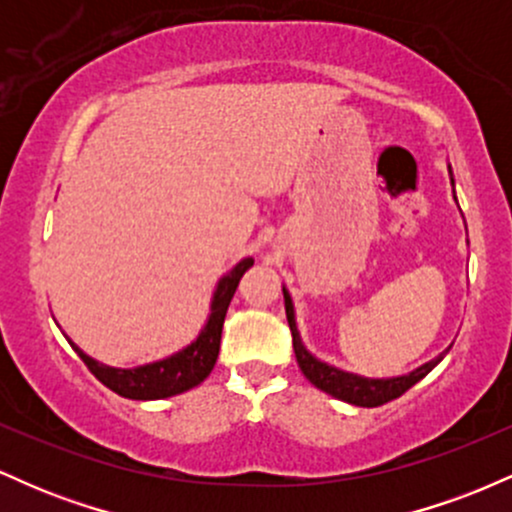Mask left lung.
Wrapping results in <instances>:
<instances>
[{"instance_id": "left-lung-1", "label": "left lung", "mask_w": 512, "mask_h": 512, "mask_svg": "<svg viewBox=\"0 0 512 512\" xmlns=\"http://www.w3.org/2000/svg\"><path fill=\"white\" fill-rule=\"evenodd\" d=\"M450 180H452V170H450ZM452 185H455V182H452ZM455 202H457V197H455ZM281 291H284L286 320H289V327L293 334V351H296V361H298V366H301L303 375L317 387V390L342 399V402L356 404V407H380V404H385V402H390V399H397L399 395H404L411 385H416L421 378H426V375L431 373V370L436 368L438 363L445 358V354L450 351V346H448L443 354L431 358V361L424 363V366L414 368L407 375H397V378H363V375H358V373H349V370L330 366V363L320 361V358H315L308 349H305L301 332H298V325H296V310H293L291 293L286 291V286Z\"/></svg>"}]
</instances>
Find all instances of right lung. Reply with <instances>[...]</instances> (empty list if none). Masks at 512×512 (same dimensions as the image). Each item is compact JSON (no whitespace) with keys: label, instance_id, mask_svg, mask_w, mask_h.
Instances as JSON below:
<instances>
[{"label":"right lung","instance_id":"add662e5","mask_svg":"<svg viewBox=\"0 0 512 512\" xmlns=\"http://www.w3.org/2000/svg\"><path fill=\"white\" fill-rule=\"evenodd\" d=\"M255 264L252 257L240 260L236 267L228 274H223L216 284L214 296H211L209 305V317L204 322V327L199 330L195 342H190L185 349L175 351L161 361L144 363V366L134 368H115L105 366V363L96 361L76 346L72 339L67 337V342L72 344V349L81 356V361L86 363L88 370L96 375L105 387L117 392L120 397L127 399H166L180 392L192 390L199 383L207 380V375L214 370L216 358H219V346H221V330H223V317H226L228 305H231L233 293L238 289V281L248 269Z\"/></svg>","mask_w":512,"mask_h":512}]
</instances>
